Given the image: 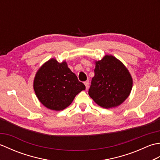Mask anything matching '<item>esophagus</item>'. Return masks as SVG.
<instances>
[{
  "instance_id": "esophagus-1",
  "label": "esophagus",
  "mask_w": 160,
  "mask_h": 160,
  "mask_svg": "<svg viewBox=\"0 0 160 160\" xmlns=\"http://www.w3.org/2000/svg\"><path fill=\"white\" fill-rule=\"evenodd\" d=\"M84 84H85V86H86V89H88V88L89 87V80L85 81V82H84Z\"/></svg>"
}]
</instances>
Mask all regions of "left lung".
<instances>
[{
  "label": "left lung",
  "instance_id": "8db88e82",
  "mask_svg": "<svg viewBox=\"0 0 160 160\" xmlns=\"http://www.w3.org/2000/svg\"><path fill=\"white\" fill-rule=\"evenodd\" d=\"M89 95L99 106L109 108L121 104L131 93L132 78L127 68L112 56L96 62Z\"/></svg>",
  "mask_w": 160,
  "mask_h": 160
}]
</instances>
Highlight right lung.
<instances>
[{
    "instance_id": "right-lung-1",
    "label": "right lung",
    "mask_w": 160,
    "mask_h": 160,
    "mask_svg": "<svg viewBox=\"0 0 160 160\" xmlns=\"http://www.w3.org/2000/svg\"><path fill=\"white\" fill-rule=\"evenodd\" d=\"M33 89L44 106L60 111L71 104L76 95L85 89V85L78 80L65 62L59 63L52 58L36 73Z\"/></svg>"
}]
</instances>
